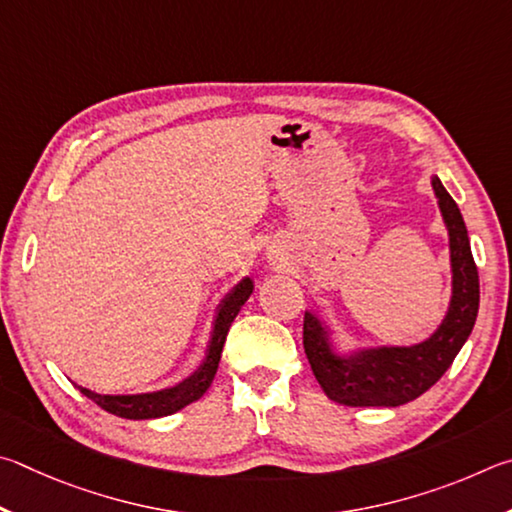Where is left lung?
<instances>
[{"instance_id": "8db88e82", "label": "left lung", "mask_w": 512, "mask_h": 512, "mask_svg": "<svg viewBox=\"0 0 512 512\" xmlns=\"http://www.w3.org/2000/svg\"><path fill=\"white\" fill-rule=\"evenodd\" d=\"M432 188L450 236L452 299L432 335L411 346H369L353 353H337L330 328L315 312L303 317V348L310 369L326 396L348 407H400L434 387L450 369L454 357L470 337L479 312V272L474 265L468 229L452 195L441 179Z\"/></svg>"}]
</instances>
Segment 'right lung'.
<instances>
[{"label": "right lung", "instance_id": "1", "mask_svg": "<svg viewBox=\"0 0 512 512\" xmlns=\"http://www.w3.org/2000/svg\"><path fill=\"white\" fill-rule=\"evenodd\" d=\"M251 292H254V281H251L249 276H245V279H242L236 288H233L227 297L220 301L218 310H215L213 330H211L209 346H206V355L202 364L197 366V371L188 375L186 380L175 384V387L150 391V393H132V396H103V393H94L85 387H78V384L76 387L80 389L83 396L94 400L98 407L110 411V414L119 418L150 420V418L175 414V411L184 409L186 405H191V402L200 400L206 393V389L211 387L215 371H218L222 346L231 328V321L236 319L240 308L245 306V301L251 297Z\"/></svg>", "mask_w": 512, "mask_h": 512}]
</instances>
